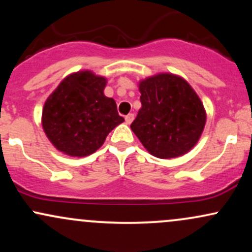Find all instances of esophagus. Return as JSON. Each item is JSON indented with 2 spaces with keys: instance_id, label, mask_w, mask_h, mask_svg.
I'll return each mask as SVG.
<instances>
[{
  "instance_id": "34e87169",
  "label": "esophagus",
  "mask_w": 252,
  "mask_h": 252,
  "mask_svg": "<svg viewBox=\"0 0 252 252\" xmlns=\"http://www.w3.org/2000/svg\"><path fill=\"white\" fill-rule=\"evenodd\" d=\"M134 118H135V115H134V114L126 115V124L131 123L132 121H134Z\"/></svg>"
}]
</instances>
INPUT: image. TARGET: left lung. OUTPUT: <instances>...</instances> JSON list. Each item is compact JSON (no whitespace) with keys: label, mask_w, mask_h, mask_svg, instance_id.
Listing matches in <instances>:
<instances>
[{"label":"left lung","mask_w":252,"mask_h":252,"mask_svg":"<svg viewBox=\"0 0 252 252\" xmlns=\"http://www.w3.org/2000/svg\"><path fill=\"white\" fill-rule=\"evenodd\" d=\"M142 108L130 128L152 155L178 158L198 142L206 112L200 98L182 78L161 73L140 83Z\"/></svg>","instance_id":"left-lung-1"}]
</instances>
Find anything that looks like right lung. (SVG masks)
Instances as JSON below:
<instances>
[{
    "label": "right lung",
    "mask_w": 252,
    "mask_h": 252,
    "mask_svg": "<svg viewBox=\"0 0 252 252\" xmlns=\"http://www.w3.org/2000/svg\"><path fill=\"white\" fill-rule=\"evenodd\" d=\"M106 79L90 71L66 77L46 100L42 126L58 150L86 156L102 147L106 136L124 121L112 98L104 94Z\"/></svg>",
    "instance_id": "right-lung-1"
}]
</instances>
